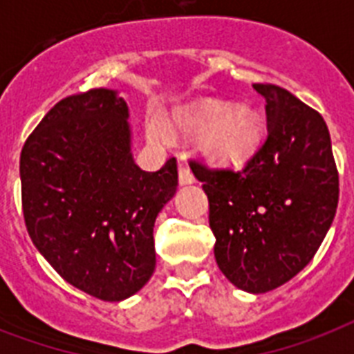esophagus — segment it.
I'll list each match as a JSON object with an SVG mask.
<instances>
[{
	"label": "esophagus",
	"mask_w": 354,
	"mask_h": 354,
	"mask_svg": "<svg viewBox=\"0 0 354 354\" xmlns=\"http://www.w3.org/2000/svg\"><path fill=\"white\" fill-rule=\"evenodd\" d=\"M178 178H180V183H182V185H187V183L194 182L193 172H191L187 163H180V167H178Z\"/></svg>",
	"instance_id": "1"
}]
</instances>
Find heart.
Here are the masks:
<instances>
[{"label": "heart", "mask_w": 354, "mask_h": 354, "mask_svg": "<svg viewBox=\"0 0 354 354\" xmlns=\"http://www.w3.org/2000/svg\"><path fill=\"white\" fill-rule=\"evenodd\" d=\"M174 124L191 138H205L207 154L222 165H242L255 154L263 139V121L255 110H232L230 104H207L178 113ZM154 139L165 132L158 124L149 128Z\"/></svg>", "instance_id": "b5f03b06"}]
</instances>
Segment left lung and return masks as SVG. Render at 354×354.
Returning <instances> with one entry per match:
<instances>
[{
  "label": "left lung",
  "instance_id": "left-lung-1",
  "mask_svg": "<svg viewBox=\"0 0 354 354\" xmlns=\"http://www.w3.org/2000/svg\"><path fill=\"white\" fill-rule=\"evenodd\" d=\"M253 88L266 99L268 130L255 154L239 171L189 165L209 200L218 268L236 288L263 294L313 261L335 221L340 183L324 118L279 86Z\"/></svg>",
  "mask_w": 354,
  "mask_h": 354
}]
</instances>
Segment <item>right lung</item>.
<instances>
[{
  "mask_svg": "<svg viewBox=\"0 0 354 354\" xmlns=\"http://www.w3.org/2000/svg\"><path fill=\"white\" fill-rule=\"evenodd\" d=\"M128 106L95 88L58 101L19 156L30 241L75 288L121 301L152 277L154 222L174 196L176 160L141 171L130 152Z\"/></svg>",
  "mask_w": 354,
  "mask_h": 354,
  "instance_id": "1",
  "label": "right lung"
}]
</instances>
